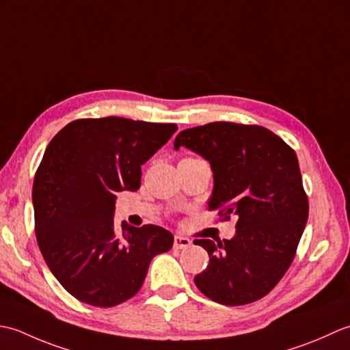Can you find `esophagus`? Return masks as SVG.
Returning a JSON list of instances; mask_svg holds the SVG:
<instances>
[{"label":"esophagus","mask_w":350,"mask_h":350,"mask_svg":"<svg viewBox=\"0 0 350 350\" xmlns=\"http://www.w3.org/2000/svg\"><path fill=\"white\" fill-rule=\"evenodd\" d=\"M191 246V240L183 235H175L174 237V247L175 249H187Z\"/></svg>","instance_id":"esophagus-1"}]
</instances>
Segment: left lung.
I'll use <instances>...</instances> for the list:
<instances>
[{
  "instance_id": "1",
  "label": "left lung",
  "mask_w": 350,
  "mask_h": 350,
  "mask_svg": "<svg viewBox=\"0 0 350 350\" xmlns=\"http://www.w3.org/2000/svg\"><path fill=\"white\" fill-rule=\"evenodd\" d=\"M210 161L215 187L208 210L225 220L237 216L231 240L198 239L210 262L195 276L196 287L222 305H246L265 297L287 272L308 220L296 152L260 125L211 122L176 135Z\"/></svg>"
}]
</instances>
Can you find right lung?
Masks as SVG:
<instances>
[{
  "label": "right lung",
  "mask_w": 350,
  "mask_h": 350,
  "mask_svg": "<svg viewBox=\"0 0 350 350\" xmlns=\"http://www.w3.org/2000/svg\"><path fill=\"white\" fill-rule=\"evenodd\" d=\"M178 130L118 116L78 119L54 135L33 183L34 230L46 266L84 304L115 306L144 284L149 262L174 235L157 225L113 216L118 191L140 187L142 165Z\"/></svg>",
  "instance_id": "right-lung-1"
}]
</instances>
